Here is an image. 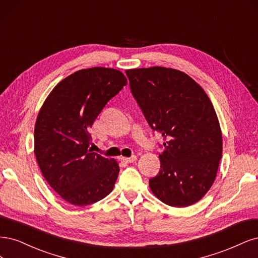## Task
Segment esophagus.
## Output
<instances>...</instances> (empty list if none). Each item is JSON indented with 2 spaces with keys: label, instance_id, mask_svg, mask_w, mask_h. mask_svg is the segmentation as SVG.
<instances>
[{
  "label": "esophagus",
  "instance_id": "1",
  "mask_svg": "<svg viewBox=\"0 0 258 258\" xmlns=\"http://www.w3.org/2000/svg\"><path fill=\"white\" fill-rule=\"evenodd\" d=\"M121 160L123 162H125V163H133V162H135L137 160V156L133 155L131 157H121Z\"/></svg>",
  "mask_w": 258,
  "mask_h": 258
}]
</instances>
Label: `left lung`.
<instances>
[{
    "label": "left lung",
    "mask_w": 258,
    "mask_h": 258,
    "mask_svg": "<svg viewBox=\"0 0 258 258\" xmlns=\"http://www.w3.org/2000/svg\"><path fill=\"white\" fill-rule=\"evenodd\" d=\"M147 122L164 138L161 169L149 180L153 194L171 207L197 203L217 177L222 133L214 107L188 75L154 66L125 71Z\"/></svg>",
    "instance_id": "8db88e82"
}]
</instances>
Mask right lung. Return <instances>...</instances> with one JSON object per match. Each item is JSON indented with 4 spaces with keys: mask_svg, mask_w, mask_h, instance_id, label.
<instances>
[{
    "mask_svg": "<svg viewBox=\"0 0 258 258\" xmlns=\"http://www.w3.org/2000/svg\"><path fill=\"white\" fill-rule=\"evenodd\" d=\"M126 85L117 70H80L60 81L41 106L34 153L44 178L65 202L84 207L112 190L119 165L92 152L89 130L108 101Z\"/></svg>",
    "mask_w": 258,
    "mask_h": 258,
    "instance_id": "1",
    "label": "right lung"
}]
</instances>
